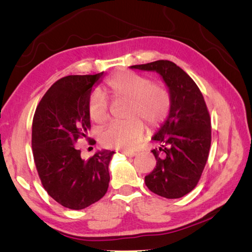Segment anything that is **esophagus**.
<instances>
[{"instance_id": "34e87169", "label": "esophagus", "mask_w": 252, "mask_h": 252, "mask_svg": "<svg viewBox=\"0 0 252 252\" xmlns=\"http://www.w3.org/2000/svg\"><path fill=\"white\" fill-rule=\"evenodd\" d=\"M123 154H124V155H125V156H127V157H135L136 155H137V154L134 153V152H126V151H124Z\"/></svg>"}]
</instances>
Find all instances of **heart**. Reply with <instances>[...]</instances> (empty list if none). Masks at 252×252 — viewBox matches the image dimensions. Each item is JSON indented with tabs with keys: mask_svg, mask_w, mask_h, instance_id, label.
Instances as JSON below:
<instances>
[{
	"mask_svg": "<svg viewBox=\"0 0 252 252\" xmlns=\"http://www.w3.org/2000/svg\"><path fill=\"white\" fill-rule=\"evenodd\" d=\"M107 91L116 98L130 99L128 122L113 123L100 135L104 146L131 151L138 146L145 131L144 123L158 127L167 118L171 97L161 84L129 70H122L106 83ZM88 115L93 122L103 124L108 119V103L103 93L95 90L88 98Z\"/></svg>",
	"mask_w": 252,
	"mask_h": 252,
	"instance_id": "obj_1",
	"label": "heart"
}]
</instances>
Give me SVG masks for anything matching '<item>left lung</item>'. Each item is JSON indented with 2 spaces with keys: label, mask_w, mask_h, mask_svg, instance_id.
Returning a JSON list of instances; mask_svg holds the SVG:
<instances>
[{
  "label": "left lung",
  "mask_w": 252,
  "mask_h": 252,
  "mask_svg": "<svg viewBox=\"0 0 252 252\" xmlns=\"http://www.w3.org/2000/svg\"><path fill=\"white\" fill-rule=\"evenodd\" d=\"M130 68L159 74L171 97L168 116L152 137L159 147L152 151L156 167L145 184L158 196L184 197L199 182L209 155L211 124L204 96L192 78L170 61Z\"/></svg>",
  "instance_id": "left-lung-1"
}]
</instances>
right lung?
<instances>
[{
  "mask_svg": "<svg viewBox=\"0 0 252 252\" xmlns=\"http://www.w3.org/2000/svg\"><path fill=\"white\" fill-rule=\"evenodd\" d=\"M103 77L104 72L59 79L43 96L33 118V156L43 187L73 210L95 204L108 188V166L115 152L101 149L85 160L75 148L77 139L87 136L88 98Z\"/></svg>",
  "mask_w": 252,
  "mask_h": 252,
  "instance_id": "1",
  "label": "right lung"
}]
</instances>
